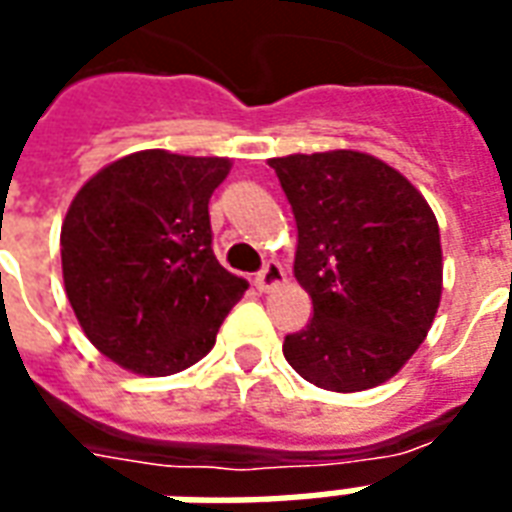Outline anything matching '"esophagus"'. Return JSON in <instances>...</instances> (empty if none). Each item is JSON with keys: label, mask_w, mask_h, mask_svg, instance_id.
<instances>
[{"label": "esophagus", "mask_w": 512, "mask_h": 512, "mask_svg": "<svg viewBox=\"0 0 512 512\" xmlns=\"http://www.w3.org/2000/svg\"><path fill=\"white\" fill-rule=\"evenodd\" d=\"M282 282H285V268L279 266V263H266L255 276V287L260 293H268V290H274Z\"/></svg>", "instance_id": "34e87169"}]
</instances>
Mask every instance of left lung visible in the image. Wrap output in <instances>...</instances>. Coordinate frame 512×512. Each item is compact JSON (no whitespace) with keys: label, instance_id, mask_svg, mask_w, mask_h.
<instances>
[{"label":"left lung","instance_id":"left-lung-1","mask_svg":"<svg viewBox=\"0 0 512 512\" xmlns=\"http://www.w3.org/2000/svg\"><path fill=\"white\" fill-rule=\"evenodd\" d=\"M298 225L295 279L314 314L285 336L295 372L325 391L391 380L426 339L442 293L439 227L418 189L372 154L276 157Z\"/></svg>","mask_w":512,"mask_h":512}]
</instances>
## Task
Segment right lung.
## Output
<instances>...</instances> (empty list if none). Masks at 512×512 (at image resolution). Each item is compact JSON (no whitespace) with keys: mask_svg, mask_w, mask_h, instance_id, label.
<instances>
[{"mask_svg":"<svg viewBox=\"0 0 512 512\" xmlns=\"http://www.w3.org/2000/svg\"><path fill=\"white\" fill-rule=\"evenodd\" d=\"M230 160L149 149L102 168L62 225L64 290L89 342L165 377L206 355L249 285L219 266L208 200Z\"/></svg>","mask_w":512,"mask_h":512,"instance_id":"1","label":"right lung"}]
</instances>
